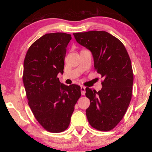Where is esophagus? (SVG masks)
Segmentation results:
<instances>
[{
    "mask_svg": "<svg viewBox=\"0 0 152 152\" xmlns=\"http://www.w3.org/2000/svg\"><path fill=\"white\" fill-rule=\"evenodd\" d=\"M86 87H84V86H80V91H81V94L82 95H84L86 93Z\"/></svg>",
    "mask_w": 152,
    "mask_h": 152,
    "instance_id": "34e87169",
    "label": "esophagus"
}]
</instances>
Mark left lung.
I'll list each match as a JSON object with an SVG mask.
<instances>
[{
	"instance_id": "left-lung-1",
	"label": "left lung",
	"mask_w": 152,
	"mask_h": 152,
	"mask_svg": "<svg viewBox=\"0 0 152 152\" xmlns=\"http://www.w3.org/2000/svg\"><path fill=\"white\" fill-rule=\"evenodd\" d=\"M74 36L91 51L94 68L103 78L99 92L86 88V96L91 101L86 117L96 129L110 131L123 119L132 99L133 74L129 56L121 42L106 31L76 33Z\"/></svg>"
}]
</instances>
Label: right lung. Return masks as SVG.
I'll use <instances>...</instances> for the list:
<instances>
[{"label":"right lung","mask_w":152,"mask_h":152,"mask_svg":"<svg viewBox=\"0 0 152 152\" xmlns=\"http://www.w3.org/2000/svg\"><path fill=\"white\" fill-rule=\"evenodd\" d=\"M72 39L65 33H48L33 43L24 60L23 83L29 106L35 119L48 132L65 131L80 87L67 86L57 78L64 73L66 48Z\"/></svg>","instance_id":"add662e5"}]
</instances>
